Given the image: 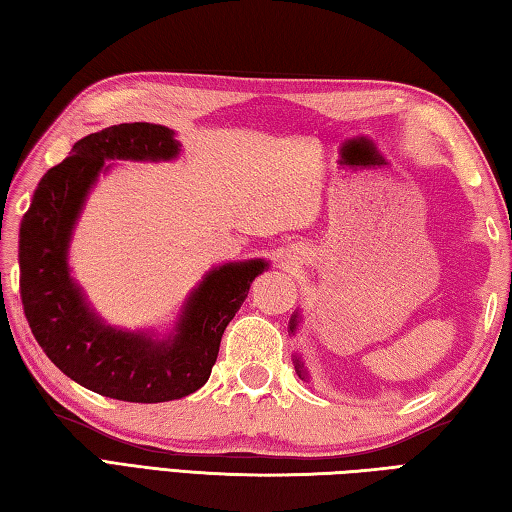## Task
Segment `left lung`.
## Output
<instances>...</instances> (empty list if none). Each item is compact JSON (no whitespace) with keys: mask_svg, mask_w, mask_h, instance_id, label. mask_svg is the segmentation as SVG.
Returning <instances> with one entry per match:
<instances>
[{"mask_svg":"<svg viewBox=\"0 0 512 512\" xmlns=\"http://www.w3.org/2000/svg\"><path fill=\"white\" fill-rule=\"evenodd\" d=\"M294 318H296V316H294ZM294 318H292V327H289V330H292V332H294V327H296V323H294ZM296 370H298V374H301V376H303V372H301V363H298V361H296Z\"/></svg>","mask_w":512,"mask_h":512,"instance_id":"8db88e82","label":"left lung"}]
</instances>
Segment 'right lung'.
<instances>
[{"label": "right lung", "instance_id": "right-lung-1", "mask_svg": "<svg viewBox=\"0 0 512 512\" xmlns=\"http://www.w3.org/2000/svg\"><path fill=\"white\" fill-rule=\"evenodd\" d=\"M160 124H113L73 144L48 169L19 227V294L26 321L57 368L102 397L131 403L182 399L207 383L225 327L245 303L263 260L227 263L191 294L169 341L118 332L86 307L66 265L71 229L104 160H169L180 151Z\"/></svg>", "mask_w": 512, "mask_h": 512}]
</instances>
